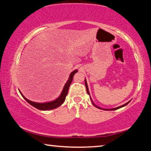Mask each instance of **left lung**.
I'll use <instances>...</instances> for the list:
<instances>
[{"label": "left lung", "mask_w": 151, "mask_h": 151, "mask_svg": "<svg viewBox=\"0 0 151 151\" xmlns=\"http://www.w3.org/2000/svg\"><path fill=\"white\" fill-rule=\"evenodd\" d=\"M85 86H86V92H87V93L89 94V95H90V94H89V91H88V85H87V83H86V79H85ZM91 98V97H90ZM130 103V101L129 102H128V103H127L126 104H123V105H122V106H119V107H116V108H114V109H101V107H99V106H97L96 105H95V104H94V103H93V102L92 101V103H93V105L94 106H96V108H98V109H103V110H104V111H114V110H116V109H120V108H121V107H123V106H126L127 104H128Z\"/></svg>", "instance_id": "1"}]
</instances>
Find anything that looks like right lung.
I'll use <instances>...</instances> for the list:
<instances>
[{
	"mask_svg": "<svg viewBox=\"0 0 151 151\" xmlns=\"http://www.w3.org/2000/svg\"><path fill=\"white\" fill-rule=\"evenodd\" d=\"M77 72H78V70H74L73 72L71 73L69 78H68V80L67 81V82H66V83L65 84V86H64L63 90L62 91V93H61L60 96L56 99V100L53 101L48 102V103H35V102H32L31 101L28 100L27 98H25V97L22 95L21 92H20V91H19V92H20V93L21 94L22 97H23V98L30 104V105H32V106L35 107V108H37V109L41 110V111H48V110L55 109L56 108H57V107L60 106L61 104L64 103V101H65L66 96L68 94V88H69V86L73 81V76H74V75H75V74Z\"/></svg>",
	"mask_w": 151,
	"mask_h": 151,
	"instance_id": "1",
	"label": "right lung"
}]
</instances>
